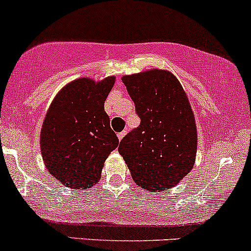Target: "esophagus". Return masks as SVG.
<instances>
[{"label": "esophagus", "mask_w": 251, "mask_h": 251, "mask_svg": "<svg viewBox=\"0 0 251 251\" xmlns=\"http://www.w3.org/2000/svg\"><path fill=\"white\" fill-rule=\"evenodd\" d=\"M125 134H126V131L119 132V133H118V138H119V140H121L124 138V137H125Z\"/></svg>", "instance_id": "34e87169"}]
</instances>
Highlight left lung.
Wrapping results in <instances>:
<instances>
[{"instance_id": "left-lung-1", "label": "left lung", "mask_w": 251, "mask_h": 251, "mask_svg": "<svg viewBox=\"0 0 251 251\" xmlns=\"http://www.w3.org/2000/svg\"><path fill=\"white\" fill-rule=\"evenodd\" d=\"M121 79L140 124L121 140L119 153L142 188H172L191 172L197 155V126L186 93L166 70L155 69Z\"/></svg>"}]
</instances>
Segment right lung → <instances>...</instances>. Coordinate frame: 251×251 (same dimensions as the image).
I'll list each match as a JSON object with an SVG mask.
<instances>
[{
  "mask_svg": "<svg viewBox=\"0 0 251 251\" xmlns=\"http://www.w3.org/2000/svg\"><path fill=\"white\" fill-rule=\"evenodd\" d=\"M114 81L113 76L101 82L73 81L57 94L44 120V163L50 174L70 188L94 186L104 161L119 144L103 107Z\"/></svg>",
  "mask_w": 251,
  "mask_h": 251,
  "instance_id": "1",
  "label": "right lung"
}]
</instances>
